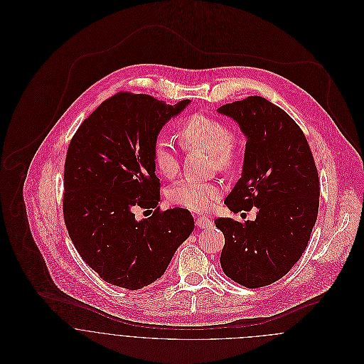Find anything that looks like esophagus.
<instances>
[{
  "label": "esophagus",
  "instance_id": "1",
  "mask_svg": "<svg viewBox=\"0 0 364 364\" xmlns=\"http://www.w3.org/2000/svg\"><path fill=\"white\" fill-rule=\"evenodd\" d=\"M211 220L206 217V215H198L196 217V225L199 227V228H208V227H211Z\"/></svg>",
  "mask_w": 364,
  "mask_h": 364
}]
</instances>
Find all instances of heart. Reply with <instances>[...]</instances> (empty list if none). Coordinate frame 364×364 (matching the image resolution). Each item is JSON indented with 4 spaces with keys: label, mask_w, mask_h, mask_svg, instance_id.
<instances>
[{
    "label": "heart",
    "mask_w": 364,
    "mask_h": 364,
    "mask_svg": "<svg viewBox=\"0 0 364 364\" xmlns=\"http://www.w3.org/2000/svg\"><path fill=\"white\" fill-rule=\"evenodd\" d=\"M178 136L183 147L202 149L210 151L218 169L230 171L240 159V136L228 129L227 123L215 116L193 113L178 123ZM153 158L156 171L165 178H173L179 172V159L169 140L158 139ZM220 191L215 185L185 179L175 183L166 192V199L176 206L205 211L218 199Z\"/></svg>",
    "instance_id": "obj_1"
}]
</instances>
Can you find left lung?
I'll use <instances>...</instances> for the list:
<instances>
[{
    "label": "left lung",
    "mask_w": 364,
    "mask_h": 364,
    "mask_svg": "<svg viewBox=\"0 0 364 364\" xmlns=\"http://www.w3.org/2000/svg\"><path fill=\"white\" fill-rule=\"evenodd\" d=\"M247 136L242 175L224 203L234 213L258 208L257 220H214L225 244L223 272L248 289L282 279L306 251L319 206V179L300 126L262 97L223 105Z\"/></svg>",
    "instance_id": "left-lung-1"
}]
</instances>
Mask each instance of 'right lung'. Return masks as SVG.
I'll return each mask as SVG.
<instances>
[{"label": "right lung", "mask_w": 364, "mask_h": 364, "mask_svg": "<svg viewBox=\"0 0 364 364\" xmlns=\"http://www.w3.org/2000/svg\"><path fill=\"white\" fill-rule=\"evenodd\" d=\"M117 92L105 100L73 136L64 164L63 214L84 262L105 282L143 289L166 270L191 235L189 210H159L153 150L162 126L189 104ZM137 208H153L140 220Z\"/></svg>", "instance_id": "add662e5"}]
</instances>
